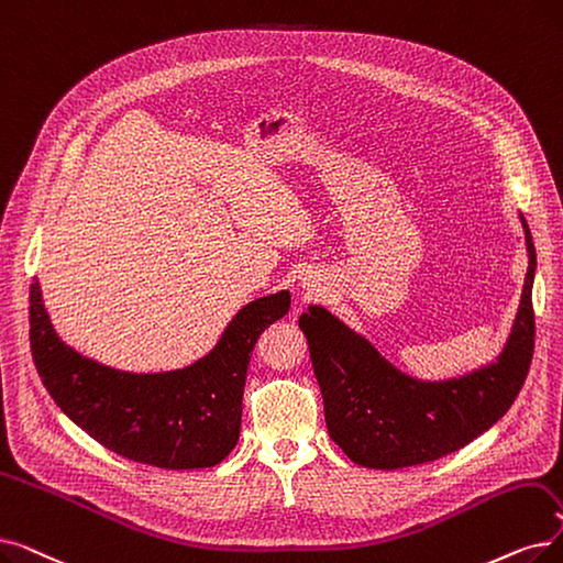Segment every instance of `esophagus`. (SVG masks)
I'll use <instances>...</instances> for the list:
<instances>
[{"mask_svg": "<svg viewBox=\"0 0 563 563\" xmlns=\"http://www.w3.org/2000/svg\"><path fill=\"white\" fill-rule=\"evenodd\" d=\"M303 289H306L308 297H317V295H320V291H322L320 285H317L314 280H310V278H308V280L303 278Z\"/></svg>", "mask_w": 563, "mask_h": 563, "instance_id": "esophagus-1", "label": "esophagus"}]
</instances>
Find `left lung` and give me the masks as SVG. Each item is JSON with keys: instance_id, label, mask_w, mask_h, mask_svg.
<instances>
[{"instance_id": "8db88e82", "label": "left lung", "mask_w": 563, "mask_h": 563, "mask_svg": "<svg viewBox=\"0 0 563 563\" xmlns=\"http://www.w3.org/2000/svg\"><path fill=\"white\" fill-rule=\"evenodd\" d=\"M525 228L529 268L516 322L497 361L462 377L423 382L400 373L368 338L322 306L299 317L327 428L352 462L371 470H402L460 451L490 430L516 402L533 356L531 287L536 249Z\"/></svg>"}]
</instances>
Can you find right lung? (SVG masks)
Here are the masks:
<instances>
[{"label":"right lung","mask_w":563,"mask_h":563,"mask_svg":"<svg viewBox=\"0 0 563 563\" xmlns=\"http://www.w3.org/2000/svg\"><path fill=\"white\" fill-rule=\"evenodd\" d=\"M287 310V289L255 299L232 317L216 347L186 368L126 373L68 347L34 280L30 342L47 394L96 442L152 467L205 470L236 446L253 347Z\"/></svg>","instance_id":"add662e5"}]
</instances>
